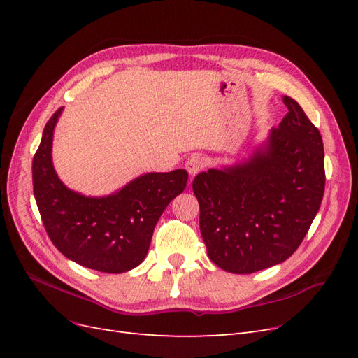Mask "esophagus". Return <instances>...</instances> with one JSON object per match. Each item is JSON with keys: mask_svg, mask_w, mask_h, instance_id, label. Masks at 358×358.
<instances>
[{"mask_svg": "<svg viewBox=\"0 0 358 358\" xmlns=\"http://www.w3.org/2000/svg\"><path fill=\"white\" fill-rule=\"evenodd\" d=\"M204 166H206V159L200 155H192L185 162V169L188 170L191 178H194L197 175V173H200L204 169Z\"/></svg>", "mask_w": 358, "mask_h": 358, "instance_id": "obj_1", "label": "esophagus"}]
</instances>
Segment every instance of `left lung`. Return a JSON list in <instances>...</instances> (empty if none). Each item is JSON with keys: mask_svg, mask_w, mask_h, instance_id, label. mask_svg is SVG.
<instances>
[{"mask_svg": "<svg viewBox=\"0 0 358 358\" xmlns=\"http://www.w3.org/2000/svg\"><path fill=\"white\" fill-rule=\"evenodd\" d=\"M242 161L194 178L200 231L212 262L248 275L285 262L315 218L326 185L318 128L297 101Z\"/></svg>", "mask_w": 358, "mask_h": 358, "instance_id": "left-lung-1", "label": "left lung"}]
</instances>
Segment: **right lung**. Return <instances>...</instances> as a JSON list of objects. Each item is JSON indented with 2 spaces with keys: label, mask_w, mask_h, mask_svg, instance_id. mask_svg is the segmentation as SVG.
I'll use <instances>...</instances> for the list:
<instances>
[{
  "label": "right lung",
  "mask_w": 358,
  "mask_h": 358,
  "mask_svg": "<svg viewBox=\"0 0 358 358\" xmlns=\"http://www.w3.org/2000/svg\"><path fill=\"white\" fill-rule=\"evenodd\" d=\"M64 107L45 127L32 159V185L43 224L61 254L83 267L124 273L143 262L154 229L169 203L183 192L188 173L150 171L109 196H85L70 189L52 161L55 127Z\"/></svg>",
  "instance_id": "1"
}]
</instances>
